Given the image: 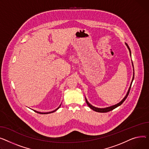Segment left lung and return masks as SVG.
<instances>
[{
    "label": "left lung",
    "instance_id": "8db88e82",
    "mask_svg": "<svg viewBox=\"0 0 149 149\" xmlns=\"http://www.w3.org/2000/svg\"><path fill=\"white\" fill-rule=\"evenodd\" d=\"M125 45H126V46H127V49H128V50H129V51L130 56V57H131V51H130V48H129V47L128 45H127V44L126 42H125ZM132 65L133 71H134V72H133V77H132V81H131V83H130V86H129V89H128V90H127V93H126V95L125 96V97H124L123 99H122L120 102L117 103V104H113V105H112V106H110V107H106V108H97V107H95L93 106L91 104H90V103L88 102V100H87V99H86V97L85 96L86 102L87 104H88V107H89L91 109H93V111H95V112H109V111H112V110H113V109H115V108H117L118 107L120 106L121 104L124 102V101H125V100L126 99V98L127 97L128 94H129V91H130V88H131V85H132V82H133V81H134V64H133L132 61Z\"/></svg>",
    "mask_w": 149,
    "mask_h": 149
}]
</instances>
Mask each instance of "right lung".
<instances>
[{"instance_id": "right-lung-1", "label": "right lung", "mask_w": 149, "mask_h": 149, "mask_svg": "<svg viewBox=\"0 0 149 149\" xmlns=\"http://www.w3.org/2000/svg\"><path fill=\"white\" fill-rule=\"evenodd\" d=\"M61 104L59 106V107L58 108H56L55 110H54V111H50V112H38V111H36V110H33V109H32V110H33L35 112H37V113H41V114H47V113H53V112H55L56 111H57L59 108H60V107H61Z\"/></svg>"}]
</instances>
